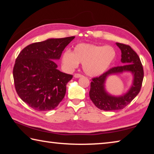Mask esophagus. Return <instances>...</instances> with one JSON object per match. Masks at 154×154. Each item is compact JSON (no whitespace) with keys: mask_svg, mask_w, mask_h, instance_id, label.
Here are the masks:
<instances>
[{"mask_svg":"<svg viewBox=\"0 0 154 154\" xmlns=\"http://www.w3.org/2000/svg\"><path fill=\"white\" fill-rule=\"evenodd\" d=\"M74 77L75 78H79V77H83V75L82 74H79V73H75L74 75Z\"/></svg>","mask_w":154,"mask_h":154,"instance_id":"obj_1","label":"esophagus"}]
</instances>
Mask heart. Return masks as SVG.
Segmentation results:
<instances>
[{
	"mask_svg": "<svg viewBox=\"0 0 154 154\" xmlns=\"http://www.w3.org/2000/svg\"><path fill=\"white\" fill-rule=\"evenodd\" d=\"M116 51L110 45L79 43L72 52L66 51L62 55V62L68 69L77 68L83 64V69L90 76H97L103 73L116 58Z\"/></svg>",
	"mask_w": 154,
	"mask_h": 154,
	"instance_id": "1",
	"label": "heart"
}]
</instances>
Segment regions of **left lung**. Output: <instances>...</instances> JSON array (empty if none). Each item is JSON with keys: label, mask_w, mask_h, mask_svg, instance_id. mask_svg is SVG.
Here are the masks:
<instances>
[{"label": "left lung", "mask_w": 154, "mask_h": 154, "mask_svg": "<svg viewBox=\"0 0 154 154\" xmlns=\"http://www.w3.org/2000/svg\"><path fill=\"white\" fill-rule=\"evenodd\" d=\"M122 51V66L113 67L99 77L92 78L89 92L91 100L96 107L103 111H116L123 109L131 103L139 93L144 77L143 65L139 56L130 46L116 43ZM130 71L134 74L132 87L124 95L116 97L109 95L105 91V80L109 75Z\"/></svg>", "instance_id": "obj_1"}]
</instances>
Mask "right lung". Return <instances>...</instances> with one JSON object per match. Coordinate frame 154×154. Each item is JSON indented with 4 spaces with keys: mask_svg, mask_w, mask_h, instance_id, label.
Wrapping results in <instances>:
<instances>
[{
    "mask_svg": "<svg viewBox=\"0 0 154 154\" xmlns=\"http://www.w3.org/2000/svg\"><path fill=\"white\" fill-rule=\"evenodd\" d=\"M75 37L49 38L28 45L20 51L13 70L14 85L18 96L30 107L50 111L64 98L72 75L57 69L54 60L60 59Z\"/></svg>",
    "mask_w": 154,
    "mask_h": 154,
    "instance_id": "1",
    "label": "right lung"
}]
</instances>
